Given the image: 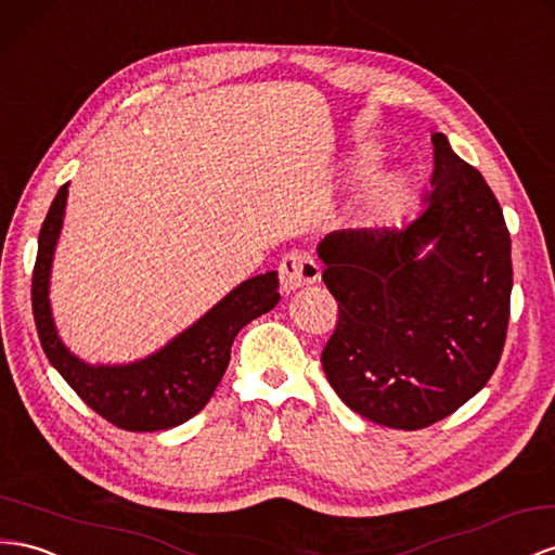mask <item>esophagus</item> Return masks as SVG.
<instances>
[{"mask_svg":"<svg viewBox=\"0 0 555 555\" xmlns=\"http://www.w3.org/2000/svg\"><path fill=\"white\" fill-rule=\"evenodd\" d=\"M278 275L282 292H296L301 287H308V284L318 282L320 278V266L314 261L308 251L294 249L289 254H284L278 266Z\"/></svg>","mask_w":555,"mask_h":555,"instance_id":"esophagus-1","label":"esophagus"}]
</instances>
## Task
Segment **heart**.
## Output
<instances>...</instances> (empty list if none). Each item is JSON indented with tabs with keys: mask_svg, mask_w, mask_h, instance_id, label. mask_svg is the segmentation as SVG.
<instances>
[{
	"mask_svg": "<svg viewBox=\"0 0 555 555\" xmlns=\"http://www.w3.org/2000/svg\"><path fill=\"white\" fill-rule=\"evenodd\" d=\"M409 198V184L403 177H385L371 191V205L378 209L380 215H392L406 203Z\"/></svg>",
	"mask_w": 555,
	"mask_h": 555,
	"instance_id": "b5f03b06",
	"label": "heart"
}]
</instances>
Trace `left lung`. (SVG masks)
I'll return each instance as SVG.
<instances>
[{
  "label": "left lung",
  "mask_w": 555,
  "mask_h": 555,
  "mask_svg": "<svg viewBox=\"0 0 555 555\" xmlns=\"http://www.w3.org/2000/svg\"><path fill=\"white\" fill-rule=\"evenodd\" d=\"M431 144L434 191L421 217L406 229L338 231L318 247L338 304L320 357L326 380L366 421L406 431L443 421L490 380L514 287L495 193L446 134Z\"/></svg>",
  "instance_id": "1"
}]
</instances>
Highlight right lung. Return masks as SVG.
<instances>
[{
  "instance_id": "1",
  "label": "right lung",
  "mask_w": 555,
  "mask_h": 555,
  "mask_svg": "<svg viewBox=\"0 0 555 555\" xmlns=\"http://www.w3.org/2000/svg\"><path fill=\"white\" fill-rule=\"evenodd\" d=\"M65 203L67 184L60 186L41 223L33 273V312L43 352L83 403L116 427L158 431L186 423L215 395L237 332L280 301L278 273L245 280L184 334L138 364L88 366L60 343L49 308L51 261Z\"/></svg>"
}]
</instances>
